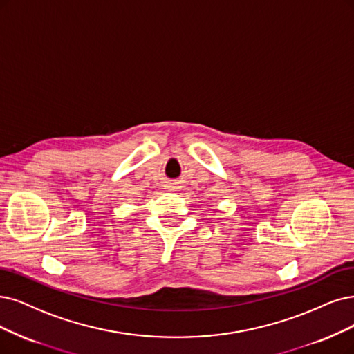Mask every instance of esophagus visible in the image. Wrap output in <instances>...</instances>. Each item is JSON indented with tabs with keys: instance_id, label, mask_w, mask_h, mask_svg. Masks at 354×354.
Instances as JSON below:
<instances>
[{
	"instance_id": "obj_1",
	"label": "esophagus",
	"mask_w": 354,
	"mask_h": 354,
	"mask_svg": "<svg viewBox=\"0 0 354 354\" xmlns=\"http://www.w3.org/2000/svg\"><path fill=\"white\" fill-rule=\"evenodd\" d=\"M165 188H166V191H169V192H175V191L179 189V185L176 184V182H170V184H167Z\"/></svg>"
}]
</instances>
